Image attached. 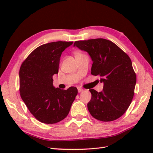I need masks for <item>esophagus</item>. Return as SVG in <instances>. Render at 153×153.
Segmentation results:
<instances>
[{
  "instance_id": "obj_1",
  "label": "esophagus",
  "mask_w": 153,
  "mask_h": 153,
  "mask_svg": "<svg viewBox=\"0 0 153 153\" xmlns=\"http://www.w3.org/2000/svg\"><path fill=\"white\" fill-rule=\"evenodd\" d=\"M83 89H78V92L79 93H82V92H83Z\"/></svg>"
}]
</instances>
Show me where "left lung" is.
<instances>
[{"mask_svg": "<svg viewBox=\"0 0 153 153\" xmlns=\"http://www.w3.org/2000/svg\"><path fill=\"white\" fill-rule=\"evenodd\" d=\"M74 46L89 53L93 62L91 74L99 76L101 92L90 89L87 108L93 118L111 122L121 117L134 95L136 74L130 58L113 42L105 39L75 41Z\"/></svg>", "mask_w": 153, "mask_h": 153, "instance_id": "8db88e82", "label": "left lung"}]
</instances>
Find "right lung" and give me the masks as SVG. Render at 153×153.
I'll return each instance as SVG.
<instances>
[{
  "mask_svg": "<svg viewBox=\"0 0 153 153\" xmlns=\"http://www.w3.org/2000/svg\"><path fill=\"white\" fill-rule=\"evenodd\" d=\"M72 41H56L42 45L31 52L19 69L20 96L30 112L44 123H56L70 112L77 89L66 90L53 87V76L58 73L62 53Z\"/></svg>",
  "mask_w": 153,
  "mask_h": 153,
  "instance_id": "right-lung-1",
  "label": "right lung"
}]
</instances>
